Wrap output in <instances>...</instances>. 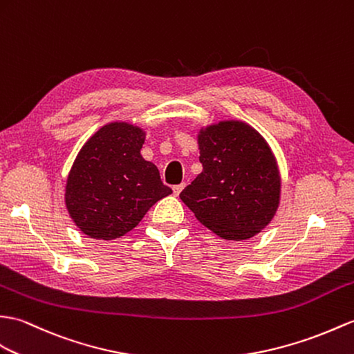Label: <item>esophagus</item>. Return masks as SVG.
I'll return each instance as SVG.
<instances>
[{"instance_id": "esophagus-1", "label": "esophagus", "mask_w": 354, "mask_h": 354, "mask_svg": "<svg viewBox=\"0 0 354 354\" xmlns=\"http://www.w3.org/2000/svg\"><path fill=\"white\" fill-rule=\"evenodd\" d=\"M183 188H184V184L174 185V194H175V196H178L180 192H183Z\"/></svg>"}]
</instances>
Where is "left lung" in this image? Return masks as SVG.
<instances>
[{
	"instance_id": "obj_1",
	"label": "left lung",
	"mask_w": 354,
	"mask_h": 354,
	"mask_svg": "<svg viewBox=\"0 0 354 354\" xmlns=\"http://www.w3.org/2000/svg\"><path fill=\"white\" fill-rule=\"evenodd\" d=\"M202 174L179 194L196 218L223 240H249L274 217L281 175L266 138L240 120L202 128Z\"/></svg>"
}]
</instances>
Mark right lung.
Wrapping results in <instances>:
<instances>
[{"label":"right lung","mask_w":354,"mask_h":354,"mask_svg":"<svg viewBox=\"0 0 354 354\" xmlns=\"http://www.w3.org/2000/svg\"><path fill=\"white\" fill-rule=\"evenodd\" d=\"M146 133L128 122L104 125L81 147L66 180L64 203L73 223L95 240L134 229L153 203L171 193L140 149Z\"/></svg>","instance_id":"right-lung-1"}]
</instances>
